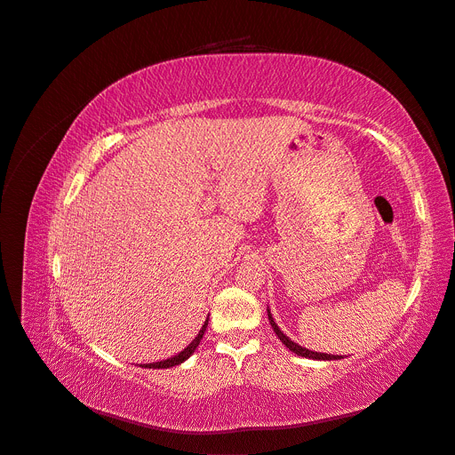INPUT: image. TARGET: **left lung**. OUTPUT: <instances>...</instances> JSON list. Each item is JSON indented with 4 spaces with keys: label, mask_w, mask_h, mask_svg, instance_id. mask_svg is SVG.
Returning a JSON list of instances; mask_svg holds the SVG:
<instances>
[{
    "label": "left lung",
    "mask_w": 455,
    "mask_h": 455,
    "mask_svg": "<svg viewBox=\"0 0 455 455\" xmlns=\"http://www.w3.org/2000/svg\"><path fill=\"white\" fill-rule=\"evenodd\" d=\"M267 315H269V323H271V328L275 330V333L278 336V339L288 347L291 352H295L297 355H302V357H309V360H321V362H333V360H343V355H336V354H324V352H314V350H307V348H304V347H300L299 343H295V341H291L288 336H285V333L278 328V324L275 323V319H273V315H271V312H269V307H267Z\"/></svg>",
    "instance_id": "obj_1"
}]
</instances>
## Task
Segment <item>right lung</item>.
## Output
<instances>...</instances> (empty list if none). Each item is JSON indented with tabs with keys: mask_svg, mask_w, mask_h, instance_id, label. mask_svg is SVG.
I'll list each match as a JSON object with an SVG mask.
<instances>
[{
	"mask_svg": "<svg viewBox=\"0 0 455 455\" xmlns=\"http://www.w3.org/2000/svg\"><path fill=\"white\" fill-rule=\"evenodd\" d=\"M206 326H208V317H206V321H204V324H203V328L199 330V333H197V338L191 341L184 350H180L177 355H173V357H167V360H162V362H155V363H146L143 367L146 369H170V367H175V365H180V363H184L188 357L196 352V348L199 347V343H201V339H203V336H204V330H206Z\"/></svg>",
	"mask_w": 455,
	"mask_h": 455,
	"instance_id": "obj_1",
	"label": "right lung"
}]
</instances>
